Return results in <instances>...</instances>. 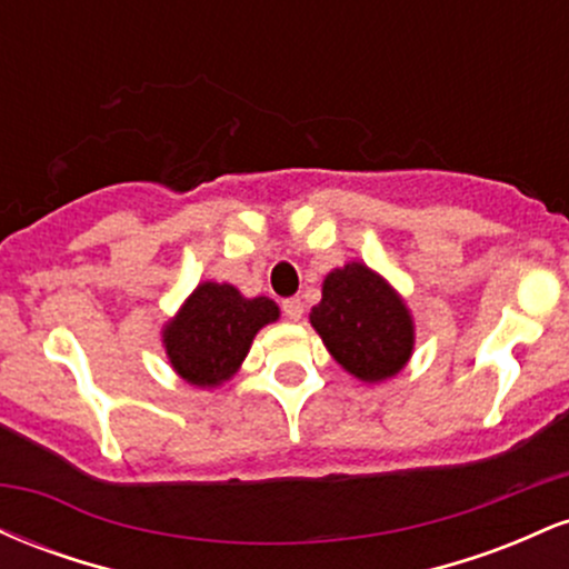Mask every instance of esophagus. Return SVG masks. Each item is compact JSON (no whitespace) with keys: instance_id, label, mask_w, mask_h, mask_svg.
Returning <instances> with one entry per match:
<instances>
[{"instance_id":"obj_1","label":"esophagus","mask_w":569,"mask_h":569,"mask_svg":"<svg viewBox=\"0 0 569 569\" xmlns=\"http://www.w3.org/2000/svg\"><path fill=\"white\" fill-rule=\"evenodd\" d=\"M283 312L291 318V321H299V318H302V312H305V302L299 297L283 299Z\"/></svg>"}]
</instances>
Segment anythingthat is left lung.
<instances>
[{
	"label": "left lung",
	"mask_w": 569,
	"mask_h": 569,
	"mask_svg": "<svg viewBox=\"0 0 569 569\" xmlns=\"http://www.w3.org/2000/svg\"><path fill=\"white\" fill-rule=\"evenodd\" d=\"M310 323L339 367L363 382L398 375L415 350L409 307L363 262H348L326 276Z\"/></svg>",
	"instance_id": "obj_1"
}]
</instances>
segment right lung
Masks as SVG:
<instances>
[{
	"mask_svg": "<svg viewBox=\"0 0 569 569\" xmlns=\"http://www.w3.org/2000/svg\"><path fill=\"white\" fill-rule=\"evenodd\" d=\"M272 299H246L230 283L206 280L162 329V345L181 380L217 388L240 369L262 326L278 321Z\"/></svg>",
	"mask_w": 569,
	"mask_h": 569,
	"instance_id": "right-lung-1",
	"label": "right lung"
}]
</instances>
